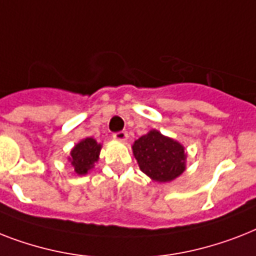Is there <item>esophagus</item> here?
Wrapping results in <instances>:
<instances>
[{
  "mask_svg": "<svg viewBox=\"0 0 256 256\" xmlns=\"http://www.w3.org/2000/svg\"><path fill=\"white\" fill-rule=\"evenodd\" d=\"M128 132H124V130H122V132H114L113 134V138L116 139V140H120V142H124L126 139H128Z\"/></svg>",
  "mask_w": 256,
  "mask_h": 256,
  "instance_id": "1",
  "label": "esophagus"
}]
</instances>
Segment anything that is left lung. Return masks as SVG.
Returning <instances> with one entry per match:
<instances>
[{
  "mask_svg": "<svg viewBox=\"0 0 256 256\" xmlns=\"http://www.w3.org/2000/svg\"><path fill=\"white\" fill-rule=\"evenodd\" d=\"M132 152L140 171L155 182H171L186 170L184 147L156 130L135 140Z\"/></svg>",
  "mask_w": 256,
  "mask_h": 256,
  "instance_id": "obj_1",
  "label": "left lung"
}]
</instances>
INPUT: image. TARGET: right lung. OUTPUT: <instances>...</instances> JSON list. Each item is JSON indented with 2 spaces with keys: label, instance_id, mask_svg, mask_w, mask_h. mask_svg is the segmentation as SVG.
<instances>
[{
  "label": "right lung",
  "instance_id": "right-lung-1",
  "mask_svg": "<svg viewBox=\"0 0 256 256\" xmlns=\"http://www.w3.org/2000/svg\"><path fill=\"white\" fill-rule=\"evenodd\" d=\"M101 146L93 138H86L78 143L70 151V162L74 167L78 175H85L93 167L94 162L98 160Z\"/></svg>",
  "mask_w": 256,
  "mask_h": 256
}]
</instances>
